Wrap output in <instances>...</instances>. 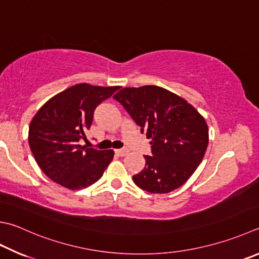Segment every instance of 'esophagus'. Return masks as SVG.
I'll list each match as a JSON object with an SVG mask.
<instances>
[{
  "mask_svg": "<svg viewBox=\"0 0 259 259\" xmlns=\"http://www.w3.org/2000/svg\"><path fill=\"white\" fill-rule=\"evenodd\" d=\"M115 152H116V154H118L119 157H125V155L128 153V150L127 149H119V150H116Z\"/></svg>",
  "mask_w": 259,
  "mask_h": 259,
  "instance_id": "34e87169",
  "label": "esophagus"
}]
</instances>
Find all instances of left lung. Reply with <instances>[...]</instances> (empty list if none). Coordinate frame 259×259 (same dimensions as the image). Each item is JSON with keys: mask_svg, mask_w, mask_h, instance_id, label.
<instances>
[{"mask_svg": "<svg viewBox=\"0 0 259 259\" xmlns=\"http://www.w3.org/2000/svg\"><path fill=\"white\" fill-rule=\"evenodd\" d=\"M114 99L152 139L153 155H144L145 167L133 176L134 183L153 194L170 193L186 183L207 149L204 117L182 97L157 85L124 88Z\"/></svg>", "mask_w": 259, "mask_h": 259, "instance_id": "obj_1", "label": "left lung"}]
</instances>
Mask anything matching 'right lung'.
Segmentation results:
<instances>
[{"instance_id":"right-lung-1","label":"right lung","mask_w":259,"mask_h":259,"mask_svg":"<svg viewBox=\"0 0 259 259\" xmlns=\"http://www.w3.org/2000/svg\"><path fill=\"white\" fill-rule=\"evenodd\" d=\"M119 87L79 83L46 101L29 126V146L42 172L71 190L85 188L99 180L114 158L113 150L81 145L101 101Z\"/></svg>"}]
</instances>
